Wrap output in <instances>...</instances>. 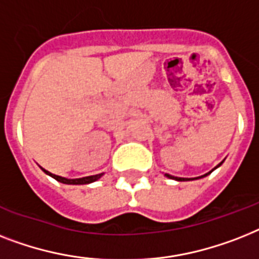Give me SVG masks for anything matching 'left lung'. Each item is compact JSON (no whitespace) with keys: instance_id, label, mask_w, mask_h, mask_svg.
I'll return each mask as SVG.
<instances>
[{"instance_id":"8db88e82","label":"left lung","mask_w":259,"mask_h":259,"mask_svg":"<svg viewBox=\"0 0 259 259\" xmlns=\"http://www.w3.org/2000/svg\"><path fill=\"white\" fill-rule=\"evenodd\" d=\"M222 163V162H221ZM221 163L218 166H221ZM218 166H215V167H214L213 170H215L218 167ZM213 170H211V171H213ZM211 171H209V173H206V174H203V176H201V177H197V178H193V180H198V178H203V177H206V176H209L210 173H211ZM166 177L167 178H170V180H176V181H191L190 178H180V177H174V176H170V174H165Z\"/></svg>"}]
</instances>
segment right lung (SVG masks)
<instances>
[{"label": "right lung", "instance_id": "obj_1", "mask_svg": "<svg viewBox=\"0 0 259 259\" xmlns=\"http://www.w3.org/2000/svg\"><path fill=\"white\" fill-rule=\"evenodd\" d=\"M42 169V167H41ZM44 171H45L48 176H50V177H53L54 180H57L58 182H61V184H66V185H86V184H92V182H94V181L100 180L102 176H104V173L101 174H96V176H89V177H83V178H74V180H69V178H65V177H60V176H56V174H52L50 171H48V170L42 169Z\"/></svg>", "mask_w": 259, "mask_h": 259}]
</instances>
